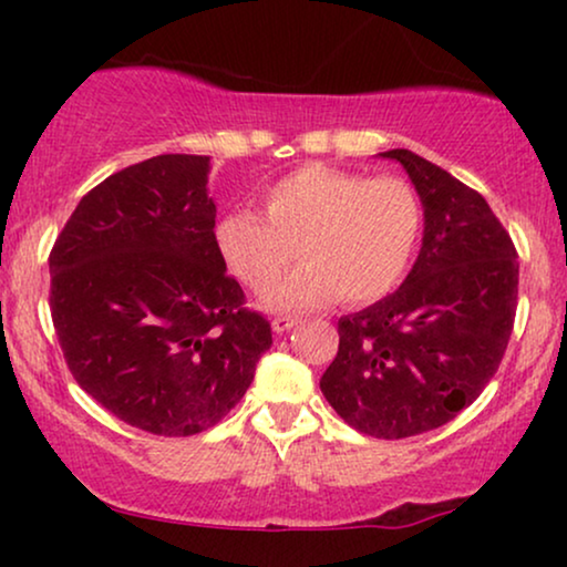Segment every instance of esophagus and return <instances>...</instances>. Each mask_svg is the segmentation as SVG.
<instances>
[{"label": "esophagus", "mask_w": 567, "mask_h": 567, "mask_svg": "<svg viewBox=\"0 0 567 567\" xmlns=\"http://www.w3.org/2000/svg\"><path fill=\"white\" fill-rule=\"evenodd\" d=\"M274 332H278V336H281V332H289L293 324H297V320H291V317H274Z\"/></svg>", "instance_id": "1"}]
</instances>
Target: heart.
<instances>
[{
  "instance_id": "obj_1",
  "label": "heart",
  "mask_w": 567,
  "mask_h": 567,
  "mask_svg": "<svg viewBox=\"0 0 567 567\" xmlns=\"http://www.w3.org/2000/svg\"><path fill=\"white\" fill-rule=\"evenodd\" d=\"M266 216L235 208L216 224V247L252 293H268L299 260L305 268L268 297L274 309L367 305L405 274L421 235V204L400 177L307 165L270 183Z\"/></svg>"
}]
</instances>
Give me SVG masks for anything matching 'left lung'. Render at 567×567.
I'll list each match as a JSON object with an SVG mask.
<instances>
[{
  "instance_id": "obj_1",
  "label": "left lung",
  "mask_w": 567,
  "mask_h": 567,
  "mask_svg": "<svg viewBox=\"0 0 567 567\" xmlns=\"http://www.w3.org/2000/svg\"><path fill=\"white\" fill-rule=\"evenodd\" d=\"M382 157L408 169L423 200V247L398 291L340 317L320 390L355 431L392 441L449 423L498 371L514 330L518 252L470 185L408 150Z\"/></svg>"
}]
</instances>
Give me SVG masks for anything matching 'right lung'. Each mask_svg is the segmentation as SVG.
<instances>
[{
    "label": "right lung",
    "instance_id": "1",
    "mask_svg": "<svg viewBox=\"0 0 567 567\" xmlns=\"http://www.w3.org/2000/svg\"><path fill=\"white\" fill-rule=\"evenodd\" d=\"M208 157L159 154L105 177L49 255L51 317L90 398L154 436H196L245 398L270 322L216 247Z\"/></svg>",
    "mask_w": 567,
    "mask_h": 567
}]
</instances>
